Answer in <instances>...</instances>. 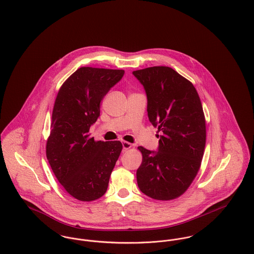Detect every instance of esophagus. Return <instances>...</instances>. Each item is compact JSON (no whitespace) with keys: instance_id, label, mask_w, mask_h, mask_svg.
<instances>
[{"instance_id":"34e87169","label":"esophagus","mask_w":254,"mask_h":254,"mask_svg":"<svg viewBox=\"0 0 254 254\" xmlns=\"http://www.w3.org/2000/svg\"><path fill=\"white\" fill-rule=\"evenodd\" d=\"M122 144H123V149H124V151H126V150H127V149H129L132 147V144H130V143H128V142H126V141H124Z\"/></svg>"}]
</instances>
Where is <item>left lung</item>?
<instances>
[{
	"label": "left lung",
	"instance_id": "obj_1",
	"mask_svg": "<svg viewBox=\"0 0 254 254\" xmlns=\"http://www.w3.org/2000/svg\"><path fill=\"white\" fill-rule=\"evenodd\" d=\"M144 86L148 116L160 131L157 151L138 147L143 160L137 170L142 193L159 200L183 194L201 164L206 140L205 118L196 90L174 69L154 66L132 72Z\"/></svg>",
	"mask_w": 254,
	"mask_h": 254
}]
</instances>
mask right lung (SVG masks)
Instances as JSON below:
<instances>
[{
  "label": "right lung",
  "instance_id": "obj_1",
  "mask_svg": "<svg viewBox=\"0 0 254 254\" xmlns=\"http://www.w3.org/2000/svg\"><path fill=\"white\" fill-rule=\"evenodd\" d=\"M124 74V70L81 67L58 93L46 154L60 184L78 200L105 194L123 149L120 141H95L89 129L100 116L101 102Z\"/></svg>",
  "mask_w": 254,
  "mask_h": 254
}]
</instances>
